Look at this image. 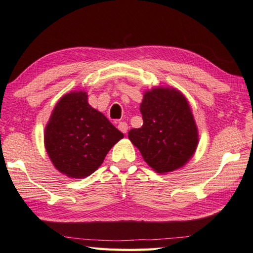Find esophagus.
<instances>
[{"instance_id": "esophagus-1", "label": "esophagus", "mask_w": 253, "mask_h": 253, "mask_svg": "<svg viewBox=\"0 0 253 253\" xmlns=\"http://www.w3.org/2000/svg\"><path fill=\"white\" fill-rule=\"evenodd\" d=\"M118 129L123 133H126L128 131V124L126 122H120V124H118Z\"/></svg>"}]
</instances>
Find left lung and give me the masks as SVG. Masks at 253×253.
Here are the masks:
<instances>
[{"label":"left lung","mask_w":253,"mask_h":253,"mask_svg":"<svg viewBox=\"0 0 253 253\" xmlns=\"http://www.w3.org/2000/svg\"><path fill=\"white\" fill-rule=\"evenodd\" d=\"M143 124L132 128L128 138L145 161L158 173L181 168L194 153L199 136L186 98L174 88L147 92L140 104Z\"/></svg>","instance_id":"left-lung-1"}]
</instances>
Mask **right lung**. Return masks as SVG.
Masks as SVG:
<instances>
[{
	"label": "right lung",
	"mask_w": 253,
	"mask_h": 253,
	"mask_svg": "<svg viewBox=\"0 0 253 253\" xmlns=\"http://www.w3.org/2000/svg\"><path fill=\"white\" fill-rule=\"evenodd\" d=\"M124 137L87 103L85 92L66 94L57 103L44 130V145L54 167L70 177L88 176Z\"/></svg>",
	"instance_id": "add662e5"
}]
</instances>
